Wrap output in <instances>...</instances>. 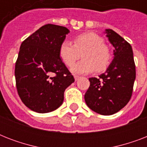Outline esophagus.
<instances>
[{
    "label": "esophagus",
    "mask_w": 147,
    "mask_h": 147,
    "mask_svg": "<svg viewBox=\"0 0 147 147\" xmlns=\"http://www.w3.org/2000/svg\"><path fill=\"white\" fill-rule=\"evenodd\" d=\"M74 78H75V80L78 81V79L80 78V77H79V76H74Z\"/></svg>",
    "instance_id": "obj_1"
}]
</instances>
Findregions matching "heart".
Masks as SVG:
<instances>
[{"label":"heart","mask_w":147,"mask_h":147,"mask_svg":"<svg viewBox=\"0 0 147 147\" xmlns=\"http://www.w3.org/2000/svg\"><path fill=\"white\" fill-rule=\"evenodd\" d=\"M81 54L83 59L74 65ZM59 54L67 66L74 65L71 70L76 74L91 73L95 69L97 71H102L108 67L111 60V51L104 43L102 37L92 32L76 36L74 44L69 40L62 41Z\"/></svg>","instance_id":"heart-1"}]
</instances>
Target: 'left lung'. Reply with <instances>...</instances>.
Wrapping results in <instances>:
<instances>
[{
    "instance_id": "1",
    "label": "left lung",
    "mask_w": 147,
    "mask_h": 147,
    "mask_svg": "<svg viewBox=\"0 0 147 147\" xmlns=\"http://www.w3.org/2000/svg\"><path fill=\"white\" fill-rule=\"evenodd\" d=\"M114 47V59L98 78H90L85 100L90 109L102 115H111L129 102L136 78L132 47L111 29L105 30Z\"/></svg>"
}]
</instances>
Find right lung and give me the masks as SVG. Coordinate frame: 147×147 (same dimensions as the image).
Instances as JSON below:
<instances>
[{
  "mask_svg": "<svg viewBox=\"0 0 147 147\" xmlns=\"http://www.w3.org/2000/svg\"><path fill=\"white\" fill-rule=\"evenodd\" d=\"M69 30L54 24L41 26L22 42L15 65L16 86L24 105L37 113L62 105L64 92L75 82L59 54Z\"/></svg>",
  "mask_w": 147,
  "mask_h": 147,
  "instance_id": "1",
  "label": "right lung"
}]
</instances>
